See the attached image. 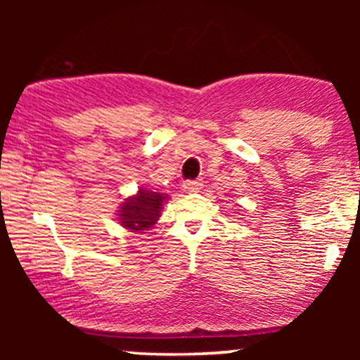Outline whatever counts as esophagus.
Wrapping results in <instances>:
<instances>
[{"instance_id": "1", "label": "esophagus", "mask_w": 360, "mask_h": 360, "mask_svg": "<svg viewBox=\"0 0 360 360\" xmlns=\"http://www.w3.org/2000/svg\"><path fill=\"white\" fill-rule=\"evenodd\" d=\"M201 186H203V181H201V179L184 181V183H183L184 191H188V193H198L201 189Z\"/></svg>"}]
</instances>
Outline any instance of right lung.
Returning <instances> with one entry per match:
<instances>
[{"label":"right lung","instance_id":"right-lung-1","mask_svg":"<svg viewBox=\"0 0 360 360\" xmlns=\"http://www.w3.org/2000/svg\"><path fill=\"white\" fill-rule=\"evenodd\" d=\"M167 194L148 191V189H139L135 196L125 198L123 205L118 210V220L122 226L131 230V232L146 233L143 230L152 229L159 220L160 210Z\"/></svg>","mask_w":360,"mask_h":360}]
</instances>
